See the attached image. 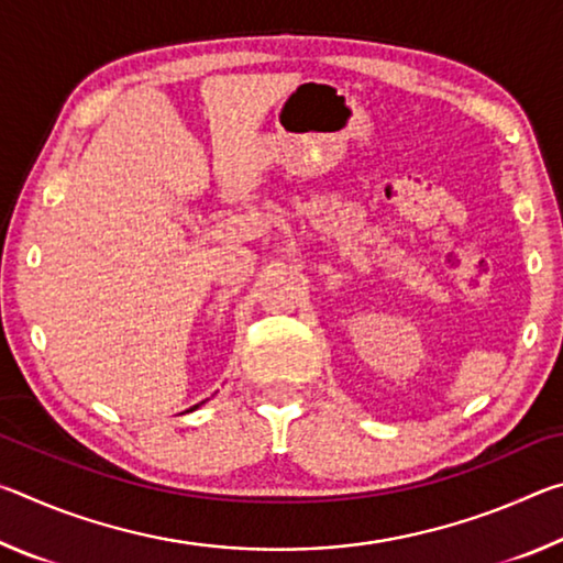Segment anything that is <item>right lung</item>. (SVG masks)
Masks as SVG:
<instances>
[{
    "label": "right lung",
    "instance_id": "1",
    "mask_svg": "<svg viewBox=\"0 0 563 563\" xmlns=\"http://www.w3.org/2000/svg\"><path fill=\"white\" fill-rule=\"evenodd\" d=\"M196 407H198V405H194V407H190V409H196Z\"/></svg>",
    "mask_w": 563,
    "mask_h": 563
}]
</instances>
